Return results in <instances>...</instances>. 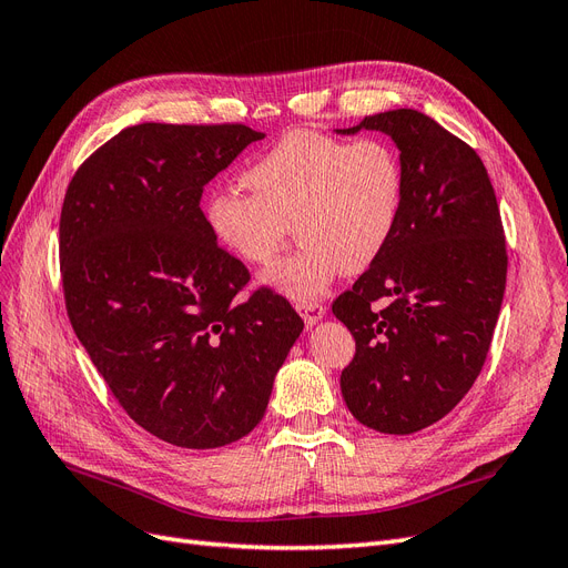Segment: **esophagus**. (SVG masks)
<instances>
[{"label": "esophagus", "instance_id": "obj_1", "mask_svg": "<svg viewBox=\"0 0 568 568\" xmlns=\"http://www.w3.org/2000/svg\"><path fill=\"white\" fill-rule=\"evenodd\" d=\"M296 311H298V315L303 317V322L307 326L317 324L324 317V313H326L324 305L317 303V301H301V303H296Z\"/></svg>", "mask_w": 568, "mask_h": 568}]
</instances>
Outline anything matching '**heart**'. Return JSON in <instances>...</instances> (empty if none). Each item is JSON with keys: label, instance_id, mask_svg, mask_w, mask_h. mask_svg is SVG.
Here are the masks:
<instances>
[{"label": "heart", "instance_id": "1", "mask_svg": "<svg viewBox=\"0 0 568 568\" xmlns=\"http://www.w3.org/2000/svg\"><path fill=\"white\" fill-rule=\"evenodd\" d=\"M253 194L220 189L205 201L215 242L246 265H267L296 230L301 246L265 274L291 301H307L336 272H365L386 248L403 209V165L384 140L343 142L294 130L280 136L244 175Z\"/></svg>", "mask_w": 568, "mask_h": 568}]
</instances>
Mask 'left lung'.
I'll return each mask as SVG.
<instances>
[{"label": "left lung", "mask_w": 568, "mask_h": 568, "mask_svg": "<svg viewBox=\"0 0 568 568\" xmlns=\"http://www.w3.org/2000/svg\"><path fill=\"white\" fill-rule=\"evenodd\" d=\"M386 132L400 149L403 209L382 255L332 311L355 338L341 393L382 434H415L484 369L507 282L495 189L478 153L436 120L395 109L341 130Z\"/></svg>", "instance_id": "1"}]
</instances>
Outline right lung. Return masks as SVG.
I'll return each instance as SVG.
<instances>
[{"label": "right lung", "mask_w": 568, "mask_h": 568, "mask_svg": "<svg viewBox=\"0 0 568 568\" xmlns=\"http://www.w3.org/2000/svg\"><path fill=\"white\" fill-rule=\"evenodd\" d=\"M242 123H142L73 175L59 261L68 320L115 400L178 448H222L263 419L303 320L213 239L203 186L251 142Z\"/></svg>", "instance_id": "add662e5"}]
</instances>
